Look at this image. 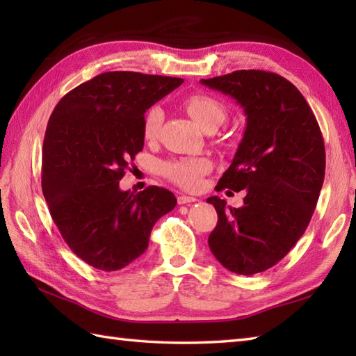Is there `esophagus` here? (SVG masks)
Segmentation results:
<instances>
[{
	"label": "esophagus",
	"instance_id": "1",
	"mask_svg": "<svg viewBox=\"0 0 356 356\" xmlns=\"http://www.w3.org/2000/svg\"><path fill=\"white\" fill-rule=\"evenodd\" d=\"M179 205H186V203H193V202H197V199L190 197V195H179L177 197Z\"/></svg>",
	"mask_w": 356,
	"mask_h": 356
}]
</instances>
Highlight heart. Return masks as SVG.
<instances>
[{"mask_svg":"<svg viewBox=\"0 0 356 356\" xmlns=\"http://www.w3.org/2000/svg\"><path fill=\"white\" fill-rule=\"evenodd\" d=\"M185 108L195 122L205 131H214L226 119V108L222 102L207 95H193L185 101ZM163 120L161 107H151L143 119V136L153 140L157 138ZM211 170V163L205 157H185L163 165L165 176L182 188H195L200 179Z\"/></svg>","mask_w":356,"mask_h":356,"instance_id":"heart-1","label":"heart"}]
</instances>
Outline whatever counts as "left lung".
Instances as JSON below:
<instances>
[{
	"label": "left lung",
	"instance_id": "left-lung-1",
	"mask_svg": "<svg viewBox=\"0 0 356 356\" xmlns=\"http://www.w3.org/2000/svg\"><path fill=\"white\" fill-rule=\"evenodd\" d=\"M200 82L234 97L246 116L243 139L216 188L245 190L243 207L207 199L218 216L209 249L228 270L259 274L282 260L311 222L326 170L323 136L303 95L277 73L237 70Z\"/></svg>",
	"mask_w": 356,
	"mask_h": 356
}]
</instances>
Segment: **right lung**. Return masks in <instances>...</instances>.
Returning a JSON list of instances; mask_svg holds the SVG:
<instances>
[{
  "label": "right lung",
  "instance_id": "obj_1",
  "mask_svg": "<svg viewBox=\"0 0 356 356\" xmlns=\"http://www.w3.org/2000/svg\"><path fill=\"white\" fill-rule=\"evenodd\" d=\"M184 79L138 72L97 74L53 110L42 143V194L65 243L101 270L125 268L147 251L154 223L176 207L165 188L122 191L143 148V115Z\"/></svg>",
  "mask_w": 356,
  "mask_h": 356
}]
</instances>
